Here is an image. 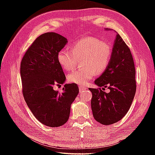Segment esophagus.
Wrapping results in <instances>:
<instances>
[{
  "mask_svg": "<svg viewBox=\"0 0 155 155\" xmlns=\"http://www.w3.org/2000/svg\"><path fill=\"white\" fill-rule=\"evenodd\" d=\"M86 89H87V88H85V87H82V86L79 87V92H80V93H82V92L85 91Z\"/></svg>",
  "mask_w": 155,
  "mask_h": 155,
  "instance_id": "esophagus-1",
  "label": "esophagus"
}]
</instances>
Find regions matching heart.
Segmentation results:
<instances>
[{
    "label": "heart",
    "instance_id": "1",
    "mask_svg": "<svg viewBox=\"0 0 155 155\" xmlns=\"http://www.w3.org/2000/svg\"><path fill=\"white\" fill-rule=\"evenodd\" d=\"M109 43L93 37L81 38L74 42L71 50L62 49L58 52L57 60L61 68L69 71L81 61V69L67 75L69 83L85 85L94 77L95 73L101 74L109 65L112 56Z\"/></svg>",
    "mask_w": 155,
    "mask_h": 155
}]
</instances>
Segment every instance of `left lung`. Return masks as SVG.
<instances>
[{"instance_id": "obj_1", "label": "left lung", "mask_w": 155, "mask_h": 155, "mask_svg": "<svg viewBox=\"0 0 155 155\" xmlns=\"http://www.w3.org/2000/svg\"><path fill=\"white\" fill-rule=\"evenodd\" d=\"M94 83L99 88H88L93 94L91 108L94 119L105 125L122 119L133 103L137 85L132 54L118 34L114 40L109 65ZM100 87H107L110 92L105 93Z\"/></svg>"}]
</instances>
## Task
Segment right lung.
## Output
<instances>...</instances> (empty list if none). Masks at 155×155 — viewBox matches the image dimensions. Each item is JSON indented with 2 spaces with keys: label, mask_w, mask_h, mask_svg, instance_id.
Listing matches in <instances>:
<instances>
[{
  "label": "right lung",
  "mask_w": 155,
  "mask_h": 155,
  "mask_svg": "<svg viewBox=\"0 0 155 155\" xmlns=\"http://www.w3.org/2000/svg\"><path fill=\"white\" fill-rule=\"evenodd\" d=\"M67 39L55 32L39 36L26 52L21 63L22 94L36 118L46 126L58 127L67 123L71 104L78 94L76 84H66L62 93L54 90L66 80L57 60Z\"/></svg>",
  "instance_id": "add662e5"
}]
</instances>
